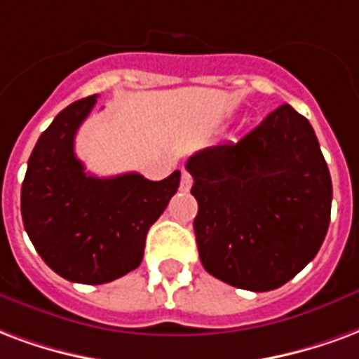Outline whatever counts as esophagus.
I'll use <instances>...</instances> for the list:
<instances>
[{
    "instance_id": "esophagus-1",
    "label": "esophagus",
    "mask_w": 359,
    "mask_h": 359,
    "mask_svg": "<svg viewBox=\"0 0 359 359\" xmlns=\"http://www.w3.org/2000/svg\"><path fill=\"white\" fill-rule=\"evenodd\" d=\"M191 185H193V177L187 170H183L182 172V182H180V189L182 191H189Z\"/></svg>"
}]
</instances>
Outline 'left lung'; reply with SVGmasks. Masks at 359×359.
I'll return each instance as SVG.
<instances>
[{
	"label": "left lung",
	"instance_id": "8db88e82",
	"mask_svg": "<svg viewBox=\"0 0 359 359\" xmlns=\"http://www.w3.org/2000/svg\"><path fill=\"white\" fill-rule=\"evenodd\" d=\"M193 222L201 262L239 289L273 290L318 255L333 185L310 122L290 104L269 112L237 143L191 156Z\"/></svg>",
	"mask_w": 359,
	"mask_h": 359
}]
</instances>
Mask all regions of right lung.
<instances>
[{"label":"right lung","mask_w":359,"mask_h":359,"mask_svg":"<svg viewBox=\"0 0 359 359\" xmlns=\"http://www.w3.org/2000/svg\"><path fill=\"white\" fill-rule=\"evenodd\" d=\"M97 95L69 104L36 143L26 168L20 212L41 260L72 283L101 285L143 260L149 227L180 187V170L151 182L137 174L95 177L74 154L78 128Z\"/></svg>","instance_id":"add662e5"}]
</instances>
